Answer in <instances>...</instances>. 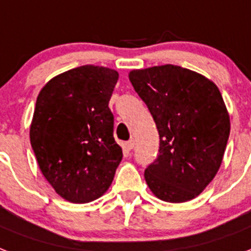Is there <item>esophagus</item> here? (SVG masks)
<instances>
[{
  "mask_svg": "<svg viewBox=\"0 0 251 251\" xmlns=\"http://www.w3.org/2000/svg\"><path fill=\"white\" fill-rule=\"evenodd\" d=\"M124 148H126L127 151H132V149L135 148V140L133 139L128 140L127 143H124Z\"/></svg>",
  "mask_w": 251,
  "mask_h": 251,
  "instance_id": "34e87169",
  "label": "esophagus"
}]
</instances>
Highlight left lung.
Segmentation results:
<instances>
[{"instance_id":"8db88e82","label":"left lung","mask_w":251,"mask_h":251,"mask_svg":"<svg viewBox=\"0 0 251 251\" xmlns=\"http://www.w3.org/2000/svg\"><path fill=\"white\" fill-rule=\"evenodd\" d=\"M128 77L160 135L158 157L144 173L147 184L164 201L194 199L219 172L229 139L230 120L219 87L172 64L136 69Z\"/></svg>"}]
</instances>
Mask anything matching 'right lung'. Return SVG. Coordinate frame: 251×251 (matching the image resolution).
I'll use <instances>...</instances> for the list:
<instances>
[{
  "label": "right lung",
  "mask_w": 251,
  "mask_h": 251,
  "mask_svg": "<svg viewBox=\"0 0 251 251\" xmlns=\"http://www.w3.org/2000/svg\"><path fill=\"white\" fill-rule=\"evenodd\" d=\"M118 78L114 69L83 65L53 77L39 93L31 147L43 176L68 201L100 198L123 158L108 108Z\"/></svg>",
  "instance_id": "obj_1"
}]
</instances>
